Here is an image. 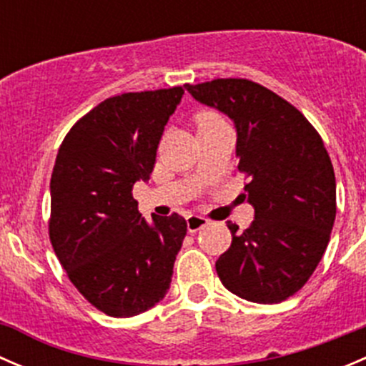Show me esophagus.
<instances>
[{
  "label": "esophagus",
  "instance_id": "esophagus-1",
  "mask_svg": "<svg viewBox=\"0 0 366 366\" xmlns=\"http://www.w3.org/2000/svg\"><path fill=\"white\" fill-rule=\"evenodd\" d=\"M207 224H210V221L204 216H197V214H193V216L187 217V230H189L191 234L202 230V228H205Z\"/></svg>",
  "mask_w": 366,
  "mask_h": 366
}]
</instances>
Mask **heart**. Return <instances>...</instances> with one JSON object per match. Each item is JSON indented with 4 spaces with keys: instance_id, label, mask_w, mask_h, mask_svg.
I'll return each mask as SVG.
<instances>
[{
    "instance_id": "heart-1",
    "label": "heart",
    "mask_w": 366,
    "mask_h": 366,
    "mask_svg": "<svg viewBox=\"0 0 366 366\" xmlns=\"http://www.w3.org/2000/svg\"><path fill=\"white\" fill-rule=\"evenodd\" d=\"M223 122V118L214 112H202L194 117V124H197V131H202L205 127H212Z\"/></svg>"
}]
</instances>
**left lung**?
Here are the masks:
<instances>
[{
  "label": "left lung",
  "instance_id": "8db88e82",
  "mask_svg": "<svg viewBox=\"0 0 366 366\" xmlns=\"http://www.w3.org/2000/svg\"><path fill=\"white\" fill-rule=\"evenodd\" d=\"M186 90L234 120L237 168L249 177L244 191L254 219L242 232L227 223L232 244L217 258V276L246 301H285L319 265L337 216V180L322 138L290 102L249 79Z\"/></svg>",
  "mask_w": 366,
  "mask_h": 366
}]
</instances>
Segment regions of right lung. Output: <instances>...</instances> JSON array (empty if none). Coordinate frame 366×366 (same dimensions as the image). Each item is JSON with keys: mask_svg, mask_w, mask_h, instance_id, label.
Returning a JSON list of instances; mask_svg holds the SVG:
<instances>
[{"mask_svg": "<svg viewBox=\"0 0 366 366\" xmlns=\"http://www.w3.org/2000/svg\"><path fill=\"white\" fill-rule=\"evenodd\" d=\"M180 86L106 99L74 124L51 175L49 239L72 285L112 317L166 296L187 232L179 214L142 217L132 186L149 180Z\"/></svg>", "mask_w": 366, "mask_h": 366, "instance_id": "add662e5", "label": "right lung"}]
</instances>
